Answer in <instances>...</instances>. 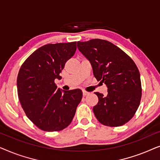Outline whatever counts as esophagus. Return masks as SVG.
<instances>
[{
	"mask_svg": "<svg viewBox=\"0 0 160 160\" xmlns=\"http://www.w3.org/2000/svg\"><path fill=\"white\" fill-rule=\"evenodd\" d=\"M82 93H83V96H86L87 95H89L88 92H87V91H85V90H83L82 91Z\"/></svg>",
	"mask_w": 160,
	"mask_h": 160,
	"instance_id": "obj_1",
	"label": "esophagus"
}]
</instances>
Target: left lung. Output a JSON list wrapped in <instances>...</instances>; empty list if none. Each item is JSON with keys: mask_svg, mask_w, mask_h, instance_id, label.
I'll return each instance as SVG.
<instances>
[{"mask_svg": "<svg viewBox=\"0 0 160 160\" xmlns=\"http://www.w3.org/2000/svg\"><path fill=\"white\" fill-rule=\"evenodd\" d=\"M77 47L90 62L95 77L108 87L106 97L95 92L98 102L93 112L97 119L109 127L126 124L136 112L142 95L141 76L134 61L106 40L78 41Z\"/></svg>", "mask_w": 160, "mask_h": 160, "instance_id": "obj_1", "label": "left lung"}]
</instances>
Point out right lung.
Instances as JSON below:
<instances>
[{"label": "right lung", "instance_id": "add662e5", "mask_svg": "<svg viewBox=\"0 0 160 160\" xmlns=\"http://www.w3.org/2000/svg\"><path fill=\"white\" fill-rule=\"evenodd\" d=\"M76 50V41L49 43L30 54L19 69V101L28 119L43 131L67 128L82 100L81 89L62 91L54 83L55 78H62L60 72Z\"/></svg>", "mask_w": 160, "mask_h": 160}]
</instances>
